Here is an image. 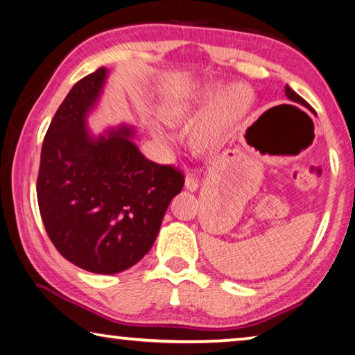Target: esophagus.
Masks as SVG:
<instances>
[{"label": "esophagus", "mask_w": 355, "mask_h": 355, "mask_svg": "<svg viewBox=\"0 0 355 355\" xmlns=\"http://www.w3.org/2000/svg\"><path fill=\"white\" fill-rule=\"evenodd\" d=\"M184 186H186V189L191 192L197 191L199 189V178H197L196 175H192V173H188L184 178Z\"/></svg>", "instance_id": "esophagus-1"}]
</instances>
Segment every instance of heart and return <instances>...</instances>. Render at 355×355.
<instances>
[{
    "mask_svg": "<svg viewBox=\"0 0 355 355\" xmlns=\"http://www.w3.org/2000/svg\"><path fill=\"white\" fill-rule=\"evenodd\" d=\"M252 97L241 84L220 89H207L199 97L180 101L164 111L166 119L173 123H191L188 139L197 152H214L228 139L232 128L249 111ZM155 136L167 142L169 136L159 127H155Z\"/></svg>",
    "mask_w": 355,
    "mask_h": 355,
    "instance_id": "heart-1",
    "label": "heart"
}]
</instances>
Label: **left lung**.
<instances>
[{
	"instance_id": "obj_1",
	"label": "left lung",
	"mask_w": 355,
	"mask_h": 355,
	"mask_svg": "<svg viewBox=\"0 0 355 355\" xmlns=\"http://www.w3.org/2000/svg\"><path fill=\"white\" fill-rule=\"evenodd\" d=\"M285 94H286V97L290 98V100L297 101V103H300V105H305V100H304L302 97H299V95H297L296 92H294L290 86L285 87Z\"/></svg>"
}]
</instances>
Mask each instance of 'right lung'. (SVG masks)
Wrapping results in <instances>:
<instances>
[{"label": "right lung", "instance_id": "right-lung-1", "mask_svg": "<svg viewBox=\"0 0 355 355\" xmlns=\"http://www.w3.org/2000/svg\"><path fill=\"white\" fill-rule=\"evenodd\" d=\"M107 69L78 81L59 106L40 153L37 202L45 230L65 260L84 271L117 274L152 249L183 173L156 164L120 125L98 136L87 117L103 92Z\"/></svg>", "mask_w": 355, "mask_h": 355}]
</instances>
